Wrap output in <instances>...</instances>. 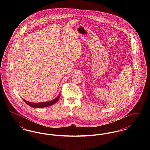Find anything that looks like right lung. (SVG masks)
Wrapping results in <instances>:
<instances>
[{
  "instance_id": "add662e5",
  "label": "right lung",
  "mask_w": 150,
  "mask_h": 150,
  "mask_svg": "<svg viewBox=\"0 0 150 150\" xmlns=\"http://www.w3.org/2000/svg\"><path fill=\"white\" fill-rule=\"evenodd\" d=\"M59 97H60V94L57 96V98H55L54 100H52L48 101V102H40V103L30 102L27 101L26 100H23V98L22 99L26 104H28L29 106H31V107H34V108H43V107H48V106H50L51 105L54 104L58 100Z\"/></svg>"
}]
</instances>
